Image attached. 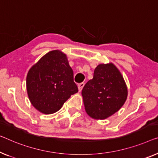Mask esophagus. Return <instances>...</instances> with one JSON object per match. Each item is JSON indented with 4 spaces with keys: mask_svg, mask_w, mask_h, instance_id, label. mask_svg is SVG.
Returning <instances> with one entry per match:
<instances>
[{
    "mask_svg": "<svg viewBox=\"0 0 158 158\" xmlns=\"http://www.w3.org/2000/svg\"><path fill=\"white\" fill-rule=\"evenodd\" d=\"M84 86V82H81V83H80V84H78V89H79V91H81L82 90V89H83Z\"/></svg>",
    "mask_w": 158,
    "mask_h": 158,
    "instance_id": "esophagus-1",
    "label": "esophagus"
}]
</instances>
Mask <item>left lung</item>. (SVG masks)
Returning a JSON list of instances; mask_svg holds the SVG:
<instances>
[{
  "mask_svg": "<svg viewBox=\"0 0 158 158\" xmlns=\"http://www.w3.org/2000/svg\"><path fill=\"white\" fill-rule=\"evenodd\" d=\"M81 95L87 114L94 119H105L123 106L128 90L121 74L110 63L96 67Z\"/></svg>",
  "mask_w": 158,
  "mask_h": 158,
  "instance_id": "1",
  "label": "left lung"
}]
</instances>
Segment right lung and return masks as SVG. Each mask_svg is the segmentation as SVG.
I'll list each match as a JSON object with an SVG mask.
<instances>
[{"instance_id":"1","label":"right lung","mask_w":158,"mask_h":158,"mask_svg":"<svg viewBox=\"0 0 158 158\" xmlns=\"http://www.w3.org/2000/svg\"><path fill=\"white\" fill-rule=\"evenodd\" d=\"M26 86L32 106L44 114L58 111L70 96L78 92L67 56L59 50L47 53L32 66L27 73Z\"/></svg>"}]
</instances>
